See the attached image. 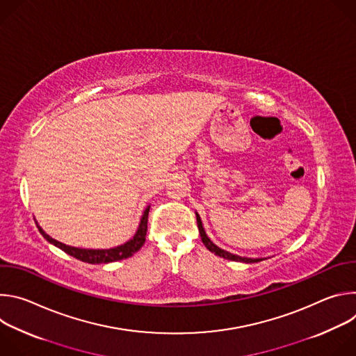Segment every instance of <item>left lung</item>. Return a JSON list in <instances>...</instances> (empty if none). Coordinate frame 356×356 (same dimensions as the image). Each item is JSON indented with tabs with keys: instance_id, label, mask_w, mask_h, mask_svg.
Segmentation results:
<instances>
[{
	"instance_id": "obj_1",
	"label": "left lung",
	"mask_w": 356,
	"mask_h": 356,
	"mask_svg": "<svg viewBox=\"0 0 356 356\" xmlns=\"http://www.w3.org/2000/svg\"><path fill=\"white\" fill-rule=\"evenodd\" d=\"M195 217H197V227H198V231H200L201 241H202V243L206 245V248H207L210 252L216 253V255H218V257H221V258H224V259L236 261V262L255 264V262H261V261H262V259H252V258H242V257H238V255H232V253H229V252H227V250H224V249L218 248V246H217V245H214V243L210 241V238L206 235V231H204V228H202V224H201L200 216H198V214H195Z\"/></svg>"
}]
</instances>
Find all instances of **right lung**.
Returning <instances> with one entry per match:
<instances>
[{"label": "right lung", "mask_w": 356, "mask_h": 356, "mask_svg": "<svg viewBox=\"0 0 356 356\" xmlns=\"http://www.w3.org/2000/svg\"><path fill=\"white\" fill-rule=\"evenodd\" d=\"M147 216H149V207L145 210L139 228L136 231V234L134 235L132 239H129L127 243L117 246V248H111V249H80V248H73L69 245H65L54 238H50L47 234H44V231L39 227V232L43 235V238L46 241H49L50 243H54L55 246L60 248L62 250H65L66 253H69L70 257L81 261V262H87V264H110V262H117L121 259H127L129 257H132L135 252H138L143 242H145V236H146V231H147Z\"/></svg>", "instance_id": "obj_1"}]
</instances>
